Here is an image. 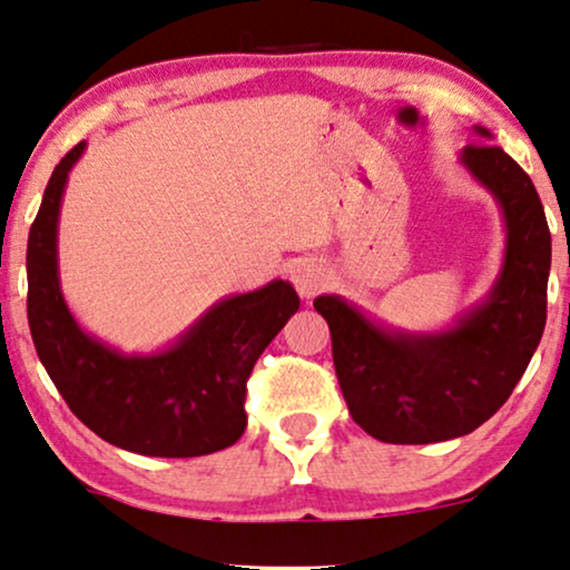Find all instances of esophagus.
I'll list each match as a JSON object with an SVG mask.
<instances>
[{
  "label": "esophagus",
  "instance_id": "esophagus-1",
  "mask_svg": "<svg viewBox=\"0 0 570 570\" xmlns=\"http://www.w3.org/2000/svg\"><path fill=\"white\" fill-rule=\"evenodd\" d=\"M292 284H294V289L299 292V297L311 299V297H315V294H321L326 289L328 276L318 263L305 259V263H297L292 267Z\"/></svg>",
  "mask_w": 570,
  "mask_h": 570
}]
</instances>
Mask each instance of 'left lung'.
<instances>
[{
	"mask_svg": "<svg viewBox=\"0 0 570 570\" xmlns=\"http://www.w3.org/2000/svg\"><path fill=\"white\" fill-rule=\"evenodd\" d=\"M472 129L491 140L485 127ZM459 164L504 223L502 267L481 303L435 332H409L340 294L313 299L347 409L376 441L422 445L478 430L504 406L544 332L552 238L531 177L493 142L462 148Z\"/></svg>",
	"mask_w": 570,
	"mask_h": 570,
	"instance_id": "1",
	"label": "left lung"
}]
</instances>
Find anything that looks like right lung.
Returning <instances> with one entry per match:
<instances>
[{"mask_svg":"<svg viewBox=\"0 0 570 570\" xmlns=\"http://www.w3.org/2000/svg\"><path fill=\"white\" fill-rule=\"evenodd\" d=\"M79 142L47 183L26 252L29 326L39 361L81 422L142 456H204L244 435L246 376L297 313L289 281L230 294L204 311L175 342L154 353H125L81 328L58 271V219Z\"/></svg>","mask_w":570,"mask_h":570,"instance_id":"obj_1","label":"right lung"}]
</instances>
